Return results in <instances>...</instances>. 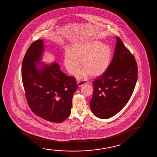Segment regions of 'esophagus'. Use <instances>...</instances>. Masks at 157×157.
I'll return each mask as SVG.
<instances>
[{
  "label": "esophagus",
  "mask_w": 157,
  "mask_h": 157,
  "mask_svg": "<svg viewBox=\"0 0 157 157\" xmlns=\"http://www.w3.org/2000/svg\"><path fill=\"white\" fill-rule=\"evenodd\" d=\"M86 83H88V82H86L85 80H80V81H78L77 84L78 86H82L84 84H86Z\"/></svg>",
  "instance_id": "1"
}]
</instances>
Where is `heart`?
<instances>
[{
  "label": "heart",
  "instance_id": "obj_1",
  "mask_svg": "<svg viewBox=\"0 0 157 157\" xmlns=\"http://www.w3.org/2000/svg\"><path fill=\"white\" fill-rule=\"evenodd\" d=\"M112 56V50L109 45L95 40L82 41L74 43L71 50H66L64 63L69 73L74 75L79 69L82 60L83 67L76 72L75 76L82 78L91 75L95 77L107 70Z\"/></svg>",
  "mask_w": 157,
  "mask_h": 157
}]
</instances>
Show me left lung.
<instances>
[{"label": "left lung", "mask_w": 157, "mask_h": 157, "mask_svg": "<svg viewBox=\"0 0 157 157\" xmlns=\"http://www.w3.org/2000/svg\"><path fill=\"white\" fill-rule=\"evenodd\" d=\"M113 59L107 70L95 80L90 107L94 115L110 118L122 109L133 93L137 80L135 57L116 37Z\"/></svg>", "instance_id": "obj_1"}]
</instances>
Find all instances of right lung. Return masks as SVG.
Segmentation results:
<instances>
[{
  "instance_id": "obj_1",
  "label": "right lung",
  "mask_w": 157,
  "mask_h": 157,
  "mask_svg": "<svg viewBox=\"0 0 157 157\" xmlns=\"http://www.w3.org/2000/svg\"><path fill=\"white\" fill-rule=\"evenodd\" d=\"M42 40L31 44L22 63V80L29 107L44 120L62 122L71 114L72 100L78 87L75 78L65 75L56 62L41 60Z\"/></svg>"
}]
</instances>
